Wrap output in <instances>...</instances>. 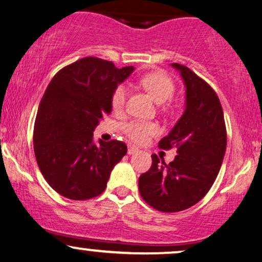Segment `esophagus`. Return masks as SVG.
Returning a JSON list of instances; mask_svg holds the SVG:
<instances>
[{
  "label": "esophagus",
  "instance_id": "obj_1",
  "mask_svg": "<svg viewBox=\"0 0 262 262\" xmlns=\"http://www.w3.org/2000/svg\"><path fill=\"white\" fill-rule=\"evenodd\" d=\"M138 152V148H136V147H134V146H130L128 147V149H127V153L130 156H132V155H136V153Z\"/></svg>",
  "mask_w": 262,
  "mask_h": 262
}]
</instances>
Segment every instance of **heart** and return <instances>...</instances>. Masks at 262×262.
<instances>
[{"instance_id": "1", "label": "heart", "mask_w": 262, "mask_h": 262, "mask_svg": "<svg viewBox=\"0 0 262 262\" xmlns=\"http://www.w3.org/2000/svg\"><path fill=\"white\" fill-rule=\"evenodd\" d=\"M141 85L146 89L157 103H164L173 98L175 93V83L167 73L150 72L140 78ZM128 97L127 85L121 83L114 88L112 94V107L115 113H121L125 109ZM159 127L155 122L132 120L122 126V132L134 143H144L150 136L158 134Z\"/></svg>"}]
</instances>
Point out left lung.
<instances>
[{"label": "left lung", "mask_w": 262, "mask_h": 262, "mask_svg": "<svg viewBox=\"0 0 262 262\" xmlns=\"http://www.w3.org/2000/svg\"><path fill=\"white\" fill-rule=\"evenodd\" d=\"M186 85V106L159 148H177L165 164L152 155V167L138 179L141 198L157 211L179 212L198 204L213 185L227 147L223 109L213 88L189 67L173 63Z\"/></svg>", "instance_id": "obj_1"}]
</instances>
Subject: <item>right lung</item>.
I'll use <instances>...</instances> for the list:
<instances>
[{
	"label": "right lung",
	"mask_w": 262,
	"mask_h": 262,
	"mask_svg": "<svg viewBox=\"0 0 262 262\" xmlns=\"http://www.w3.org/2000/svg\"><path fill=\"white\" fill-rule=\"evenodd\" d=\"M132 71L88 56L64 66L49 83L34 125V153L42 177L60 195L78 201L99 196L127 152L118 140L94 144L93 131L112 113L114 88Z\"/></svg>",
	"instance_id": "add662e5"
}]
</instances>
